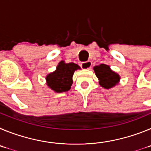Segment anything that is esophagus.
Returning <instances> with one entry per match:
<instances>
[{
  "label": "esophagus",
  "instance_id": "1",
  "mask_svg": "<svg viewBox=\"0 0 151 151\" xmlns=\"http://www.w3.org/2000/svg\"><path fill=\"white\" fill-rule=\"evenodd\" d=\"M91 61H86V62H83L81 63V67L84 69H89L91 67Z\"/></svg>",
  "mask_w": 151,
  "mask_h": 151
}]
</instances>
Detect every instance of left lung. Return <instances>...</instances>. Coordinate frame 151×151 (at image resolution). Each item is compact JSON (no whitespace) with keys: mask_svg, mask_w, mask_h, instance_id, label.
<instances>
[{"mask_svg":"<svg viewBox=\"0 0 151 151\" xmlns=\"http://www.w3.org/2000/svg\"><path fill=\"white\" fill-rule=\"evenodd\" d=\"M96 76L99 80L101 87L105 89H110L115 87L120 81V76L110 69V66L106 64H100L94 67Z\"/></svg>","mask_w":151,"mask_h":151,"instance_id":"obj_1","label":"left lung"}]
</instances>
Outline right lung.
<instances>
[{
  "label": "right lung",
  "mask_w": 151,
  "mask_h": 151,
  "mask_svg": "<svg viewBox=\"0 0 151 151\" xmlns=\"http://www.w3.org/2000/svg\"><path fill=\"white\" fill-rule=\"evenodd\" d=\"M80 69V66L74 63H66L65 61H60L55 71L47 75L46 83L47 87L56 93L68 91L71 88L75 71Z\"/></svg>",
  "instance_id": "right-lung-1"
}]
</instances>
